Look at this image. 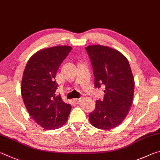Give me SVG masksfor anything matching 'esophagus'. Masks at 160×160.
I'll use <instances>...</instances> for the list:
<instances>
[{"mask_svg":"<svg viewBox=\"0 0 160 160\" xmlns=\"http://www.w3.org/2000/svg\"><path fill=\"white\" fill-rule=\"evenodd\" d=\"M82 98H78V99L74 100V102L78 104V103H79L80 102H82Z\"/></svg>","mask_w":160,"mask_h":160,"instance_id":"34e87169","label":"esophagus"}]
</instances>
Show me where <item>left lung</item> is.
<instances>
[{"mask_svg":"<svg viewBox=\"0 0 160 160\" xmlns=\"http://www.w3.org/2000/svg\"><path fill=\"white\" fill-rule=\"evenodd\" d=\"M91 60L96 88H105L103 100H98L89 114L94 127L110 130L124 121L132 105L134 79L128 61L121 52L108 46L86 48Z\"/></svg>","mask_w":160,"mask_h":160,"instance_id":"8db88e82","label":"left lung"}]
</instances>
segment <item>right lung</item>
Segmentation results:
<instances>
[{
  "instance_id": "obj_1",
  "label": "right lung",
  "mask_w": 160,
  "mask_h": 160,
  "mask_svg": "<svg viewBox=\"0 0 160 160\" xmlns=\"http://www.w3.org/2000/svg\"><path fill=\"white\" fill-rule=\"evenodd\" d=\"M72 47L60 46L39 50L27 62L22 77L21 93L29 115L47 130L65 124L72 106L56 96L55 81L59 67Z\"/></svg>"
}]
</instances>
